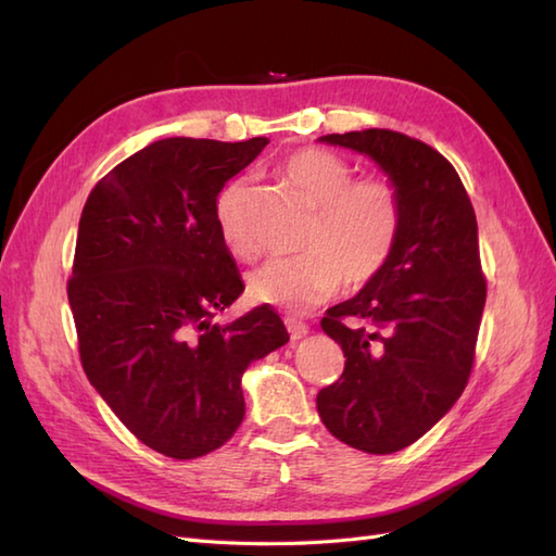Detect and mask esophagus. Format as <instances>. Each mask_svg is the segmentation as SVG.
Instances as JSON below:
<instances>
[{
	"label": "esophagus",
	"mask_w": 556,
	"mask_h": 556,
	"mask_svg": "<svg viewBox=\"0 0 556 556\" xmlns=\"http://www.w3.org/2000/svg\"><path fill=\"white\" fill-rule=\"evenodd\" d=\"M287 329H289V334H291V339H293V341H299V339H303L305 334L311 332V327H308V325H305V323H299V320H291V317L287 320Z\"/></svg>",
	"instance_id": "esophagus-1"
}]
</instances>
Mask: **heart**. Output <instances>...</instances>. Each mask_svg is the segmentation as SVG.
<instances>
[{
	"mask_svg": "<svg viewBox=\"0 0 556 556\" xmlns=\"http://www.w3.org/2000/svg\"><path fill=\"white\" fill-rule=\"evenodd\" d=\"M281 176L317 207L301 257H277L248 277V296L287 313H305L332 299L341 281L358 289L392 255L399 233V195L384 179L353 181L351 164L320 148H303L281 162ZM248 181L229 184L217 198L215 217L224 243L241 260L260 248L243 219Z\"/></svg>",
	"mask_w": 556,
	"mask_h": 556,
	"instance_id": "1",
	"label": "heart"
}]
</instances>
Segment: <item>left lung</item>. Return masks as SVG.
Here are the masks:
<instances>
[{
	"label": "left lung",
	"instance_id": "obj_1",
	"mask_svg": "<svg viewBox=\"0 0 556 556\" xmlns=\"http://www.w3.org/2000/svg\"><path fill=\"white\" fill-rule=\"evenodd\" d=\"M317 140L370 157L399 195L392 255L323 317L346 365L317 394V413L337 440L394 454L452 410L473 368L488 293L476 212L452 164L416 138L368 128Z\"/></svg>",
	"mask_w": 556,
	"mask_h": 556
}]
</instances>
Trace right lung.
<instances>
[{
  "instance_id": "obj_1",
  "label": "right lung",
  "mask_w": 556,
  "mask_h": 556,
  "mask_svg": "<svg viewBox=\"0 0 556 556\" xmlns=\"http://www.w3.org/2000/svg\"><path fill=\"white\" fill-rule=\"evenodd\" d=\"M267 143L155 140L83 207L68 279L83 370L116 418L169 458L227 442L245 416V368L289 341L267 305L215 323L243 291L217 195Z\"/></svg>"
}]
</instances>
